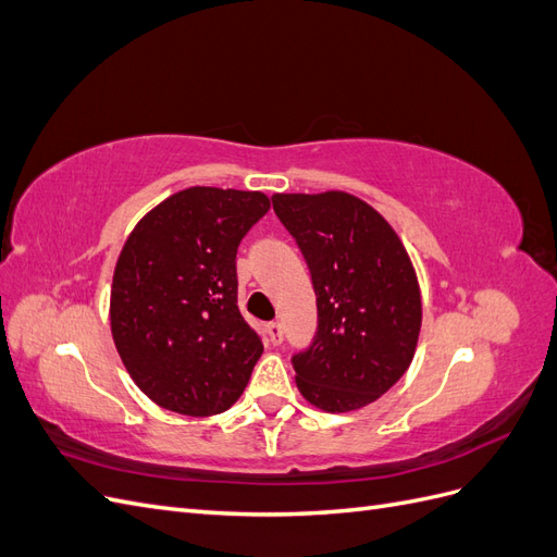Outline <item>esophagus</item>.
Here are the masks:
<instances>
[{"label": "esophagus", "instance_id": "esophagus-1", "mask_svg": "<svg viewBox=\"0 0 557 557\" xmlns=\"http://www.w3.org/2000/svg\"><path fill=\"white\" fill-rule=\"evenodd\" d=\"M267 342L274 344V346H278L283 342V327H281V323H269L267 325Z\"/></svg>", "mask_w": 557, "mask_h": 557}]
</instances>
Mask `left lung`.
<instances>
[{"label": "left lung", "instance_id": "left-lung-1", "mask_svg": "<svg viewBox=\"0 0 557 557\" xmlns=\"http://www.w3.org/2000/svg\"><path fill=\"white\" fill-rule=\"evenodd\" d=\"M278 221L309 264L318 332L293 358L301 397L327 413L358 411L407 372L423 323L413 262L364 199L327 190L276 193Z\"/></svg>", "mask_w": 557, "mask_h": 557}]
</instances>
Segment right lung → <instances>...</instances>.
<instances>
[{
    "label": "right lung",
    "mask_w": 557,
    "mask_h": 557,
    "mask_svg": "<svg viewBox=\"0 0 557 557\" xmlns=\"http://www.w3.org/2000/svg\"><path fill=\"white\" fill-rule=\"evenodd\" d=\"M269 211L258 190H181L134 225L117 256L109 320L139 391L183 416L227 411L262 342L237 307V248Z\"/></svg>",
    "instance_id": "right-lung-1"
}]
</instances>
